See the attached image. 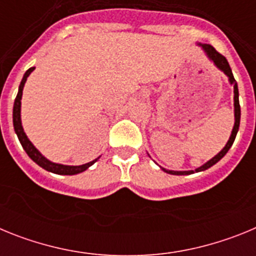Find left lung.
Segmentation results:
<instances>
[{"instance_id": "1", "label": "left lung", "mask_w": 256, "mask_h": 256, "mask_svg": "<svg viewBox=\"0 0 256 256\" xmlns=\"http://www.w3.org/2000/svg\"><path fill=\"white\" fill-rule=\"evenodd\" d=\"M198 46L202 47V50L205 51V54L208 55V58H210V60L216 64V66L218 68V69H220L223 73L226 74V76H228V79H230V84H234V130H232V133H230V140H228V142L226 144V146L223 148V150L220 151L219 154H216L212 159H210L209 162H205L204 165H201L200 168L195 169V170H184V172H177V170H168V169L165 168H162V170L166 172V173L169 174H174V176H187V174H192L195 173V172H202V170H206V169H209L210 166H212L214 164H216V162H219V160L223 158V156L226 155V154L228 152V150L230 148V146L234 144V138H236V134L237 132H238V126H240V118H241V108H240V101H238V87H237V82L234 80V74H232V70H230V64H228L227 58H224V56L222 55V54H219L218 51H216L214 47L212 46V44H198Z\"/></svg>"}]
</instances>
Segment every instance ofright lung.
Listing matches in <instances>:
<instances>
[{"label": "right lung", "instance_id": "add662e5", "mask_svg": "<svg viewBox=\"0 0 256 256\" xmlns=\"http://www.w3.org/2000/svg\"><path fill=\"white\" fill-rule=\"evenodd\" d=\"M34 70V68H29L26 72L24 76H22V82H20L19 86V92L16 94V98H15V102H14V110H12V122H14V130H15V133H16L18 138H19L20 144H22V148L26 150V152L28 154V156L34 162H37L40 166H42L44 169H46L47 172H52V173L56 174H62V176H73V174H78L84 172L86 169H88L92 164L98 160V158L92 162H87V164L83 165H62V164H56V162H50L48 159H46L37 148L33 146L30 141L26 137V132L22 130V118H20V108H22V88H24V84L26 82V78L29 76V74Z\"/></svg>", "mask_w": 256, "mask_h": 256}]
</instances>
